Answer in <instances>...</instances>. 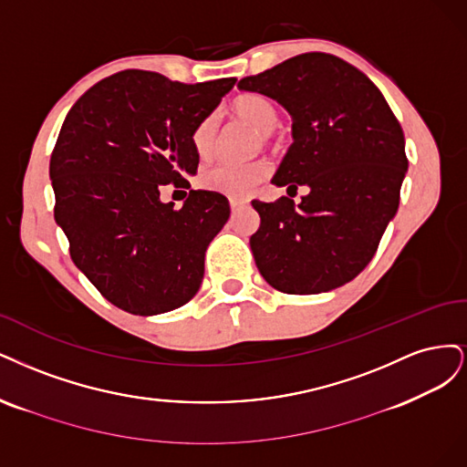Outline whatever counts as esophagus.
Returning a JSON list of instances; mask_svg holds the SVG:
<instances>
[{
    "mask_svg": "<svg viewBox=\"0 0 467 467\" xmlns=\"http://www.w3.org/2000/svg\"><path fill=\"white\" fill-rule=\"evenodd\" d=\"M244 205H246L244 200H231V209H233V212H236V209L244 207Z\"/></svg>",
    "mask_w": 467,
    "mask_h": 467,
    "instance_id": "34e87169",
    "label": "esophagus"
}]
</instances>
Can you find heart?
<instances>
[{
	"label": "heart",
	"instance_id": "1",
	"mask_svg": "<svg viewBox=\"0 0 467 467\" xmlns=\"http://www.w3.org/2000/svg\"><path fill=\"white\" fill-rule=\"evenodd\" d=\"M233 114L248 126H252L260 135H264V138L272 135L279 124V116L274 104L267 99L252 93L240 95L233 102ZM215 143L217 122L213 116H209L193 130L192 145L195 153L202 159H207L215 151ZM267 174L269 167L264 161H254L246 164L217 162L200 174V186L209 192L229 195V198H246Z\"/></svg>",
	"mask_w": 467,
	"mask_h": 467
}]
</instances>
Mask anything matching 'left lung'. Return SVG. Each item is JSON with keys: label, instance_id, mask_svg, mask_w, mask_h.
Segmentation results:
<instances>
[{"label": "left lung", "instance_id": "obj_1", "mask_svg": "<svg viewBox=\"0 0 467 467\" xmlns=\"http://www.w3.org/2000/svg\"><path fill=\"white\" fill-rule=\"evenodd\" d=\"M240 91L277 100L293 143L272 182L308 186L300 203L254 200L260 229L250 248L262 277L289 295L327 293L372 260L400 205L408 172L403 130L363 71L308 52L240 79Z\"/></svg>", "mask_w": 467, "mask_h": 467}]
</instances>
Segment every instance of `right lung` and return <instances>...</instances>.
Listing matches in <instances>:
<instances>
[{
	"mask_svg": "<svg viewBox=\"0 0 467 467\" xmlns=\"http://www.w3.org/2000/svg\"><path fill=\"white\" fill-rule=\"evenodd\" d=\"M236 79L186 85L126 69L73 104L50 159L54 219L73 264L118 308L155 316L198 293L205 250L229 221L223 193L190 190L182 209L161 188H190L192 133Z\"/></svg>",
	"mask_w": 467,
	"mask_h": 467,
	"instance_id": "add662e5",
	"label": "right lung"
}]
</instances>
